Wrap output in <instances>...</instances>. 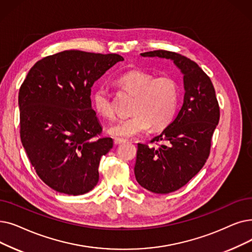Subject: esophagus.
<instances>
[{
	"label": "esophagus",
	"mask_w": 252,
	"mask_h": 252,
	"mask_svg": "<svg viewBox=\"0 0 252 252\" xmlns=\"http://www.w3.org/2000/svg\"><path fill=\"white\" fill-rule=\"evenodd\" d=\"M125 142H126L125 139H120V138H115L114 139V144H116V145L123 144V143H125Z\"/></svg>",
	"instance_id": "esophagus-1"
}]
</instances>
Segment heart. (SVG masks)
I'll return each instance as SVG.
<instances>
[{
  "label": "heart",
  "mask_w": 252,
  "mask_h": 252,
  "mask_svg": "<svg viewBox=\"0 0 252 252\" xmlns=\"http://www.w3.org/2000/svg\"><path fill=\"white\" fill-rule=\"evenodd\" d=\"M117 84L135 95L130 113L133 115L119 119L110 126L108 132L114 137L129 138L148 132L149 128L166 127L176 112L179 86L169 75L153 77L150 73L133 70L120 76ZM95 111L105 118L113 119L115 108L113 96L104 87L96 89L93 95Z\"/></svg>",
  "instance_id": "b5f03b06"
}]
</instances>
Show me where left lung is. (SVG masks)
Instances as JSON below:
<instances>
[{"label": "left lung", "instance_id": "8db88e82", "mask_svg": "<svg viewBox=\"0 0 252 252\" xmlns=\"http://www.w3.org/2000/svg\"><path fill=\"white\" fill-rule=\"evenodd\" d=\"M141 56L170 59L184 75L180 110L162 133L150 141L158 147L138 144L135 165V176L142 188L169 193L184 187L209 158L212 136L220 122V105L209 76L195 62L168 50Z\"/></svg>", "mask_w": 252, "mask_h": 252}]
</instances>
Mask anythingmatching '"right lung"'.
Here are the masks:
<instances>
[{"label": "right lung", "mask_w": 252, "mask_h": 252, "mask_svg": "<svg viewBox=\"0 0 252 252\" xmlns=\"http://www.w3.org/2000/svg\"><path fill=\"white\" fill-rule=\"evenodd\" d=\"M122 61L116 53L64 50L38 61L21 84V143L40 179L52 189L78 195L99 181L101 158L113 140L100 137L91 92Z\"/></svg>", "instance_id": "right-lung-1"}]
</instances>
